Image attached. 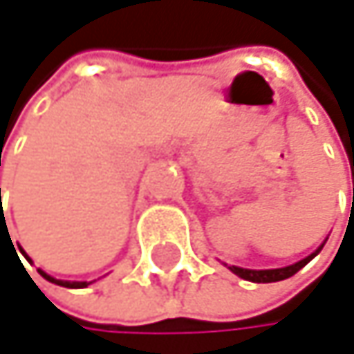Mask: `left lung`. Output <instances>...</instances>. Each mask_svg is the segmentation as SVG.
<instances>
[{"mask_svg":"<svg viewBox=\"0 0 354 354\" xmlns=\"http://www.w3.org/2000/svg\"><path fill=\"white\" fill-rule=\"evenodd\" d=\"M323 248V245H321ZM321 248L317 250V252H313L310 256H306L304 260H300V262H296V264H290V266H283V268H266V270H252V268H239V266H229L235 274H239L241 279H245V281H254V283H272V281H283V279H288V277H292V274H296L302 266H306L319 252H321Z\"/></svg>","mask_w":354,"mask_h":354,"instance_id":"obj_1","label":"left lung"}]
</instances>
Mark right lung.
<instances>
[{"mask_svg":"<svg viewBox=\"0 0 354 354\" xmlns=\"http://www.w3.org/2000/svg\"><path fill=\"white\" fill-rule=\"evenodd\" d=\"M24 256H27V254H24ZM39 274L44 277V279H48V281H52V283H56V286H64V288H88V286H90L88 281H60V279H54V277H50V274L44 272V270H39Z\"/></svg>","mask_w":354,"mask_h":354,"instance_id":"obj_1","label":"right lung"}]
</instances>
